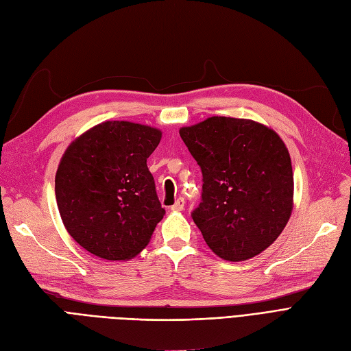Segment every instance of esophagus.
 <instances>
[{"label":"esophagus","mask_w":351,"mask_h":351,"mask_svg":"<svg viewBox=\"0 0 351 351\" xmlns=\"http://www.w3.org/2000/svg\"><path fill=\"white\" fill-rule=\"evenodd\" d=\"M183 209H184V199L183 197H178L174 202V205L171 206V210H183Z\"/></svg>","instance_id":"34e87169"}]
</instances>
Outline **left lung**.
<instances>
[{
  "instance_id": "left-lung-1",
  "label": "left lung",
  "mask_w": 351,
  "mask_h": 351,
  "mask_svg": "<svg viewBox=\"0 0 351 351\" xmlns=\"http://www.w3.org/2000/svg\"><path fill=\"white\" fill-rule=\"evenodd\" d=\"M180 136L204 176L192 212L209 249L230 262L247 261L278 239L293 210L290 154L269 127L209 117Z\"/></svg>"
}]
</instances>
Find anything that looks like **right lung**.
Returning <instances> with one entry per match:
<instances>
[{"instance_id":"1","label":"right lung","mask_w":351,"mask_h":351,"mask_svg":"<svg viewBox=\"0 0 351 351\" xmlns=\"http://www.w3.org/2000/svg\"><path fill=\"white\" fill-rule=\"evenodd\" d=\"M161 130L105 121L79 136L62 155L56 197L69 234L107 261H129L149 243L165 215L146 159Z\"/></svg>"}]
</instances>
